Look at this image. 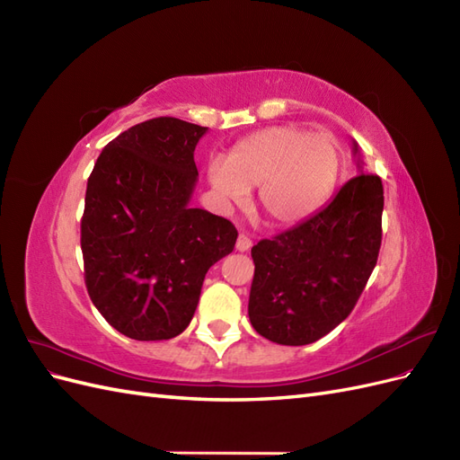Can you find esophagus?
<instances>
[{"label": "esophagus", "mask_w": 460, "mask_h": 460, "mask_svg": "<svg viewBox=\"0 0 460 460\" xmlns=\"http://www.w3.org/2000/svg\"><path fill=\"white\" fill-rule=\"evenodd\" d=\"M235 249H238V252H242V253L249 252V249H252V240H249L245 234H240L238 242H235Z\"/></svg>", "instance_id": "34e87169"}]
</instances>
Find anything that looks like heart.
Returning a JSON list of instances; mask_svg holds the SVG:
<instances>
[{
	"mask_svg": "<svg viewBox=\"0 0 460 460\" xmlns=\"http://www.w3.org/2000/svg\"><path fill=\"white\" fill-rule=\"evenodd\" d=\"M341 151L330 134L272 127L235 144L226 161L207 164V180L226 205L245 201L259 188L262 215L274 225H294L314 213L338 184Z\"/></svg>",
	"mask_w": 460,
	"mask_h": 460,
	"instance_id": "obj_1",
	"label": "heart"
}]
</instances>
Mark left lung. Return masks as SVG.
I'll return each instance as SVG.
<instances>
[{"label":"left lung","mask_w":460,"mask_h":460,"mask_svg":"<svg viewBox=\"0 0 460 460\" xmlns=\"http://www.w3.org/2000/svg\"><path fill=\"white\" fill-rule=\"evenodd\" d=\"M357 166L360 174L318 213L253 245L247 313L262 338L313 343L343 323L363 294L382 245L384 186Z\"/></svg>","instance_id":"obj_1"}]
</instances>
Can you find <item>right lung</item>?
Listing matches in <instances>:
<instances>
[{
	"label": "right lung",
	"mask_w": 460,
	"mask_h": 460,
	"mask_svg": "<svg viewBox=\"0 0 460 460\" xmlns=\"http://www.w3.org/2000/svg\"><path fill=\"white\" fill-rule=\"evenodd\" d=\"M205 132L174 117L140 122L103 147L88 178L84 280L95 309L127 338L182 333L207 270L235 245L230 220L190 207Z\"/></svg>",
	"instance_id": "add662e5"
}]
</instances>
